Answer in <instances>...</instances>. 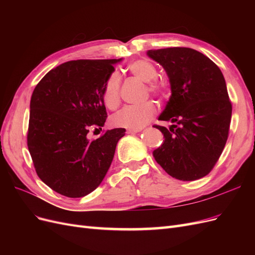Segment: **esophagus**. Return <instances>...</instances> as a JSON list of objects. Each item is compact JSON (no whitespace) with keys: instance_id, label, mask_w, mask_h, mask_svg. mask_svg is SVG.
I'll list each match as a JSON object with an SVG mask.
<instances>
[{"instance_id":"1","label":"esophagus","mask_w":255,"mask_h":255,"mask_svg":"<svg viewBox=\"0 0 255 255\" xmlns=\"http://www.w3.org/2000/svg\"><path fill=\"white\" fill-rule=\"evenodd\" d=\"M141 128H128L127 129V133L128 134H134V133H138L140 132Z\"/></svg>"}]
</instances>
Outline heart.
Here are the masks:
<instances>
[{
	"instance_id": "heart-1",
	"label": "heart",
	"mask_w": 255,
	"mask_h": 255,
	"mask_svg": "<svg viewBox=\"0 0 255 255\" xmlns=\"http://www.w3.org/2000/svg\"><path fill=\"white\" fill-rule=\"evenodd\" d=\"M128 71L136 78L146 83V89L152 95L166 98L170 91V83L166 78H158L157 69L151 61L138 59L128 66ZM121 78L119 73L114 72L107 78L103 88V103L106 107L114 110L120 102ZM156 114V105L152 101L141 105H128L113 115L111 123L114 127L126 128H141Z\"/></svg>"
}]
</instances>
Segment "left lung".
<instances>
[{"label": "left lung", "instance_id": "obj_1", "mask_svg": "<svg viewBox=\"0 0 255 255\" xmlns=\"http://www.w3.org/2000/svg\"><path fill=\"white\" fill-rule=\"evenodd\" d=\"M146 55L165 69L171 87L158 120L172 126H154L165 140L153 156L176 180L201 179L217 163L229 136L232 104L223 74L214 61L194 49L149 50Z\"/></svg>", "mask_w": 255, "mask_h": 255}]
</instances>
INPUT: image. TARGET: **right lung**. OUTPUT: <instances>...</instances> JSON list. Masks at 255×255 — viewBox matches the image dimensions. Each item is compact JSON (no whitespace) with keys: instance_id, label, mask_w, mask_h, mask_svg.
Instances as JSON below:
<instances>
[{"instance_id":"obj_1","label":"right lung","mask_w":255,"mask_h":255,"mask_svg":"<svg viewBox=\"0 0 255 255\" xmlns=\"http://www.w3.org/2000/svg\"><path fill=\"white\" fill-rule=\"evenodd\" d=\"M121 60L67 61L45 74L33 91L28 151L40 180L60 195L81 198L94 191L126 134V128H114L88 138L90 130H102L107 118L103 88Z\"/></svg>"}]
</instances>
